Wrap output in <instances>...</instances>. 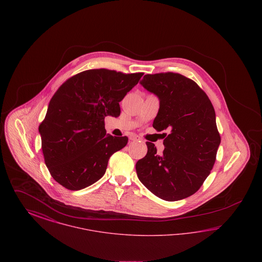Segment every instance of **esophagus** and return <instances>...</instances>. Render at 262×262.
I'll list each match as a JSON object with an SVG mask.
<instances>
[{
  "label": "esophagus",
  "instance_id": "34e87169",
  "mask_svg": "<svg viewBox=\"0 0 262 262\" xmlns=\"http://www.w3.org/2000/svg\"><path fill=\"white\" fill-rule=\"evenodd\" d=\"M129 139L133 140V141H137V140H139L140 138H139V137L137 136V135H132V136L129 137Z\"/></svg>",
  "mask_w": 262,
  "mask_h": 262
}]
</instances>
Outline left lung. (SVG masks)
Masks as SVG:
<instances>
[{
	"instance_id": "8db88e82",
	"label": "left lung",
	"mask_w": 262,
	"mask_h": 262,
	"mask_svg": "<svg viewBox=\"0 0 262 262\" xmlns=\"http://www.w3.org/2000/svg\"><path fill=\"white\" fill-rule=\"evenodd\" d=\"M140 84L159 98L153 127L170 134H163L162 154L146 142L147 154L136 165L137 177L161 200L187 199L210 174L221 142L211 101L193 80L180 74L145 75Z\"/></svg>"
}]
</instances>
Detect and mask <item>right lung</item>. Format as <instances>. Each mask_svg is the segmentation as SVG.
I'll use <instances>...</instances> for the list:
<instances>
[{"mask_svg":"<svg viewBox=\"0 0 262 262\" xmlns=\"http://www.w3.org/2000/svg\"><path fill=\"white\" fill-rule=\"evenodd\" d=\"M142 75L88 70L57 90L39 125L45 164L57 183L78 190L104 176L109 158L128 140L106 134L104 119L120 116L119 102Z\"/></svg>","mask_w":262,"mask_h":262,"instance_id":"add662e5","label":"right lung"}]
</instances>
